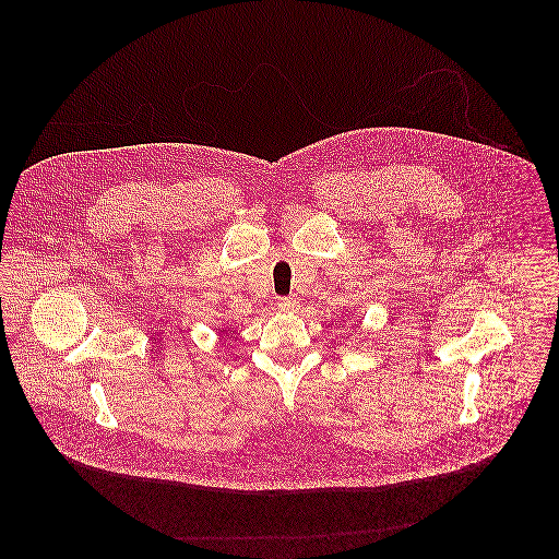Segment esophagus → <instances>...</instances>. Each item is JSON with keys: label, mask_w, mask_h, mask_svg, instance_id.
<instances>
[{"label": "esophagus", "mask_w": 559, "mask_h": 559, "mask_svg": "<svg viewBox=\"0 0 559 559\" xmlns=\"http://www.w3.org/2000/svg\"><path fill=\"white\" fill-rule=\"evenodd\" d=\"M277 308H280L282 312H295V310L299 308V301H297L295 297H282V299L277 301Z\"/></svg>", "instance_id": "1"}]
</instances>
